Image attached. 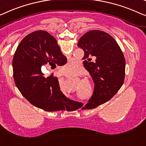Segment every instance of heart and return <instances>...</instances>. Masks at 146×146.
<instances>
[{
	"instance_id": "heart-1",
	"label": "heart",
	"mask_w": 146,
	"mask_h": 146,
	"mask_svg": "<svg viewBox=\"0 0 146 146\" xmlns=\"http://www.w3.org/2000/svg\"><path fill=\"white\" fill-rule=\"evenodd\" d=\"M80 69L79 64L77 62H69L66 64L64 67V73L66 75L67 77H73L74 75H75Z\"/></svg>"
}]
</instances>
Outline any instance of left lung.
<instances>
[{
  "mask_svg": "<svg viewBox=\"0 0 146 146\" xmlns=\"http://www.w3.org/2000/svg\"><path fill=\"white\" fill-rule=\"evenodd\" d=\"M77 46L84 52V67L95 84L92 97L82 108L90 110L110 100L121 88L125 79V59L117 41L100 30L86 33ZM92 57L96 58L94 62Z\"/></svg>",
  "mask_w": 146,
  "mask_h": 146,
  "instance_id": "8db88e82",
  "label": "left lung"
}]
</instances>
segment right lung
Returning a JSON list of instances; mask_svg holds the SVG:
<instances>
[{
	"label": "right lung",
	"instance_id": "right-lung-1",
	"mask_svg": "<svg viewBox=\"0 0 146 146\" xmlns=\"http://www.w3.org/2000/svg\"><path fill=\"white\" fill-rule=\"evenodd\" d=\"M67 58L61 52L56 38L44 31H36L23 38L12 60L15 84L23 97L35 107L46 111H73L82 106L67 98L57 77H46L41 67L63 66Z\"/></svg>",
	"mask_w": 146,
	"mask_h": 146
}]
</instances>
